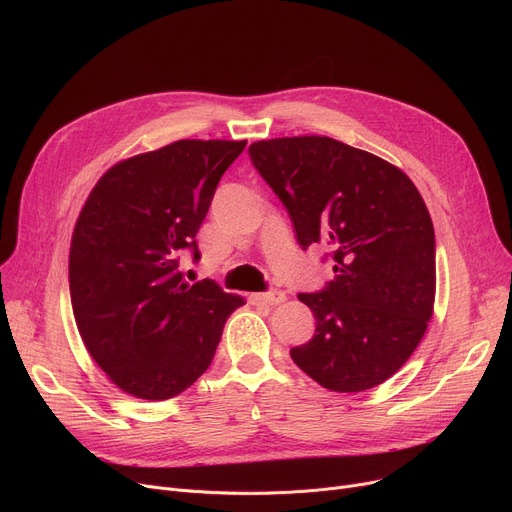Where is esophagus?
<instances>
[{
	"label": "esophagus",
	"instance_id": "1",
	"mask_svg": "<svg viewBox=\"0 0 512 512\" xmlns=\"http://www.w3.org/2000/svg\"><path fill=\"white\" fill-rule=\"evenodd\" d=\"M251 301L257 305H280L286 301V294L282 290L261 292V294H251Z\"/></svg>",
	"mask_w": 512,
	"mask_h": 512
}]
</instances>
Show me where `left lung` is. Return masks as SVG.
I'll return each instance as SVG.
<instances>
[{"mask_svg":"<svg viewBox=\"0 0 512 512\" xmlns=\"http://www.w3.org/2000/svg\"><path fill=\"white\" fill-rule=\"evenodd\" d=\"M249 153L299 245L321 242L334 257V280L299 294L315 334L290 348L292 361L334 392L386 382L434 315L436 236L417 186L390 161L315 134L257 141Z\"/></svg>","mask_w":512,"mask_h":512,"instance_id":"1","label":"left lung"}]
</instances>
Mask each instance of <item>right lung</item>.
<instances>
[{"mask_svg": "<svg viewBox=\"0 0 512 512\" xmlns=\"http://www.w3.org/2000/svg\"><path fill=\"white\" fill-rule=\"evenodd\" d=\"M247 141L182 139L107 170L70 242V299L89 355L120 390L168 400L211 365L226 319L245 299L203 280L188 284L197 232L215 186Z\"/></svg>", "mask_w": 512, "mask_h": 512, "instance_id": "right-lung-1", "label": "right lung"}]
</instances>
